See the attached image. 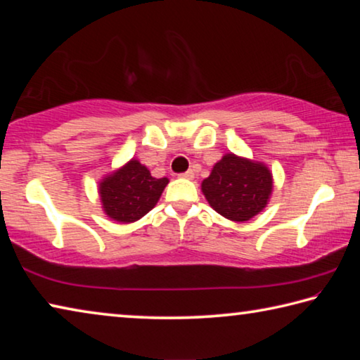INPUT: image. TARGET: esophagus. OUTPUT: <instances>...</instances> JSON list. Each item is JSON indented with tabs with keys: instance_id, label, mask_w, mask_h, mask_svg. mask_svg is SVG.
<instances>
[{
	"instance_id": "1",
	"label": "esophagus",
	"mask_w": 360,
	"mask_h": 360,
	"mask_svg": "<svg viewBox=\"0 0 360 360\" xmlns=\"http://www.w3.org/2000/svg\"><path fill=\"white\" fill-rule=\"evenodd\" d=\"M180 176H181V179H186V180H193V179H195V172H193V170H188V172H185V174H180Z\"/></svg>"
}]
</instances>
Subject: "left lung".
I'll list each match as a JSON object with an SVG mask.
<instances>
[{"label":"left lung","mask_w":360,"mask_h":360,"mask_svg":"<svg viewBox=\"0 0 360 360\" xmlns=\"http://www.w3.org/2000/svg\"><path fill=\"white\" fill-rule=\"evenodd\" d=\"M209 206L233 222H248L262 212L274 191V176L261 161L226 153L202 180Z\"/></svg>","instance_id":"obj_1"}]
</instances>
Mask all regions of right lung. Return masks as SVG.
<instances>
[{"mask_svg": "<svg viewBox=\"0 0 360 360\" xmlns=\"http://www.w3.org/2000/svg\"><path fill=\"white\" fill-rule=\"evenodd\" d=\"M169 179H156L146 165L131 158L122 167L99 180L98 195L109 219L119 224H134L156 206Z\"/></svg>", "mask_w": 360, "mask_h": 360, "instance_id": "right-lung-1", "label": "right lung"}]
</instances>
